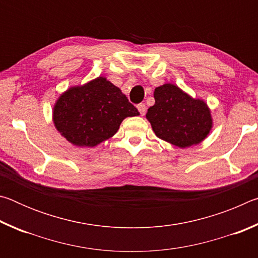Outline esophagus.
Returning <instances> with one entry per match:
<instances>
[{
	"label": "esophagus",
	"instance_id": "obj_1",
	"mask_svg": "<svg viewBox=\"0 0 258 258\" xmlns=\"http://www.w3.org/2000/svg\"><path fill=\"white\" fill-rule=\"evenodd\" d=\"M137 108H138L139 112L141 113V116L145 115V113H146V110H147V107H146V104H145V103H140V104H138Z\"/></svg>",
	"mask_w": 258,
	"mask_h": 258
}]
</instances>
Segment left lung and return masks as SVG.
Listing matches in <instances>:
<instances>
[{"label":"left lung","mask_w":258,"mask_h":258,"mask_svg":"<svg viewBox=\"0 0 258 258\" xmlns=\"http://www.w3.org/2000/svg\"><path fill=\"white\" fill-rule=\"evenodd\" d=\"M154 98L146 117L157 138L183 149L208 137L213 118L204 100L194 99L171 83L156 87Z\"/></svg>","instance_id":"1"}]
</instances>
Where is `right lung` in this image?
I'll return each instance as SVG.
<instances>
[{
  "label": "right lung",
  "mask_w": 258,
  "mask_h": 258,
  "mask_svg": "<svg viewBox=\"0 0 258 258\" xmlns=\"http://www.w3.org/2000/svg\"><path fill=\"white\" fill-rule=\"evenodd\" d=\"M139 115L119 87L99 76L64 91L54 103L52 119L68 142L91 148L113 137L126 117Z\"/></svg>",
  "instance_id": "right-lung-1"
}]
</instances>
